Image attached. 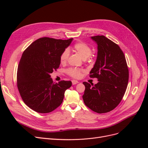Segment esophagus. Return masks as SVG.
Returning <instances> with one entry per match:
<instances>
[{
  "mask_svg": "<svg viewBox=\"0 0 148 148\" xmlns=\"http://www.w3.org/2000/svg\"><path fill=\"white\" fill-rule=\"evenodd\" d=\"M71 82H72V84H73V85L76 84H77V83H79L78 81H77V80H74V79L72 80V81H71Z\"/></svg>",
  "mask_w": 148,
  "mask_h": 148,
  "instance_id": "1",
  "label": "esophagus"
}]
</instances>
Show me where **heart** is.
I'll return each instance as SVG.
<instances>
[{
	"label": "heart",
	"instance_id": "b5f03b06",
	"mask_svg": "<svg viewBox=\"0 0 148 148\" xmlns=\"http://www.w3.org/2000/svg\"><path fill=\"white\" fill-rule=\"evenodd\" d=\"M73 50L77 52L78 54L81 56L84 60L86 59L90 56L91 53V48L89 47L87 44L83 42H78L75 44L73 46ZM70 51L68 49H66L62 52L60 55V60L62 64H65L68 58L69 57ZM66 73L70 77L75 78H79L82 75V70L78 68H69L66 70Z\"/></svg>",
	"mask_w": 148,
	"mask_h": 148
}]
</instances>
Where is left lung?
<instances>
[{"instance_id": "left-lung-1", "label": "left lung", "mask_w": 148, "mask_h": 148, "mask_svg": "<svg viewBox=\"0 0 148 148\" xmlns=\"http://www.w3.org/2000/svg\"><path fill=\"white\" fill-rule=\"evenodd\" d=\"M97 44V59L89 77L97 78L94 85L83 82L84 103L95 112H109L122 101L127 88L129 72L122 49L104 36L91 38Z\"/></svg>"}]
</instances>
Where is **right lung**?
I'll use <instances>...</instances> for the list:
<instances>
[{"instance_id": "add662e5", "label": "right lung", "mask_w": 148, "mask_h": 148, "mask_svg": "<svg viewBox=\"0 0 148 148\" xmlns=\"http://www.w3.org/2000/svg\"><path fill=\"white\" fill-rule=\"evenodd\" d=\"M44 37L36 40L22 54L17 70V87L23 102L38 113H49L63 102L71 82L53 83L50 74L60 64L61 53L72 41Z\"/></svg>"}]
</instances>
